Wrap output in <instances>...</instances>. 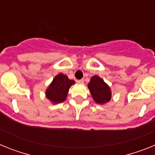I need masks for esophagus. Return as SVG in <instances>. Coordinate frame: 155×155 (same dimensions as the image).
<instances>
[{"instance_id":"esophagus-1","label":"esophagus","mask_w":155,"mask_h":155,"mask_svg":"<svg viewBox=\"0 0 155 155\" xmlns=\"http://www.w3.org/2000/svg\"><path fill=\"white\" fill-rule=\"evenodd\" d=\"M77 82L78 83V84H84V80L83 79H81V80H78Z\"/></svg>"}]
</instances>
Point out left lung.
Wrapping results in <instances>:
<instances>
[{
	"label": "left lung",
	"mask_w": 155,
	"mask_h": 155,
	"mask_svg": "<svg viewBox=\"0 0 155 155\" xmlns=\"http://www.w3.org/2000/svg\"><path fill=\"white\" fill-rule=\"evenodd\" d=\"M88 88L92 98L97 103L104 104L111 99L110 88L99 77L94 76L91 78L88 83Z\"/></svg>",
	"instance_id": "8db88e82"
}]
</instances>
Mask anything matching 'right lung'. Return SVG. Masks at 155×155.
<instances>
[{"mask_svg":"<svg viewBox=\"0 0 155 155\" xmlns=\"http://www.w3.org/2000/svg\"><path fill=\"white\" fill-rule=\"evenodd\" d=\"M74 84V81L68 79L67 75L59 74L46 90V97L53 103H61L66 99L70 87Z\"/></svg>","mask_w":155,"mask_h":155,"instance_id":"obj_1","label":"right lung"}]
</instances>
